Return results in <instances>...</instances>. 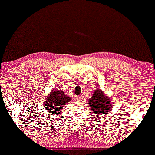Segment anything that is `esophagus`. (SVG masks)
Masks as SVG:
<instances>
[{"label": "esophagus", "mask_w": 155, "mask_h": 155, "mask_svg": "<svg viewBox=\"0 0 155 155\" xmlns=\"http://www.w3.org/2000/svg\"><path fill=\"white\" fill-rule=\"evenodd\" d=\"M76 99H77V100H83V96H81V95H78V96L76 97Z\"/></svg>", "instance_id": "1"}]
</instances>
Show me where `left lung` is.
Instances as JSON below:
<instances>
[{
    "instance_id": "left-lung-1",
    "label": "left lung",
    "mask_w": 155,
    "mask_h": 155,
    "mask_svg": "<svg viewBox=\"0 0 155 155\" xmlns=\"http://www.w3.org/2000/svg\"><path fill=\"white\" fill-rule=\"evenodd\" d=\"M89 106L97 116L104 114L110 108L111 100L100 89L95 90L92 97L89 100Z\"/></svg>"
}]
</instances>
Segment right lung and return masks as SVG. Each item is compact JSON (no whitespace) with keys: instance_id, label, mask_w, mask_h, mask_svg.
<instances>
[{"instance_id":"right-lung-1","label":"right lung","mask_w":155,"mask_h":155,"mask_svg":"<svg viewBox=\"0 0 155 155\" xmlns=\"http://www.w3.org/2000/svg\"><path fill=\"white\" fill-rule=\"evenodd\" d=\"M70 100L71 97L66 96L63 91L58 89L52 90L47 96L45 106L47 107L46 110L49 113L58 114Z\"/></svg>"}]
</instances>
